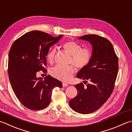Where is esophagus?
Returning a JSON list of instances; mask_svg holds the SVG:
<instances>
[{
  "instance_id": "1",
  "label": "esophagus",
  "mask_w": 132,
  "mask_h": 132,
  "mask_svg": "<svg viewBox=\"0 0 132 132\" xmlns=\"http://www.w3.org/2000/svg\"><path fill=\"white\" fill-rule=\"evenodd\" d=\"M68 85V84H67V83H65V82H63V87H67V86Z\"/></svg>"
}]
</instances>
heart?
<instances>
[{"instance_id":"1","label":"heart","mask_w":132,"mask_h":132,"mask_svg":"<svg viewBox=\"0 0 132 132\" xmlns=\"http://www.w3.org/2000/svg\"><path fill=\"white\" fill-rule=\"evenodd\" d=\"M63 50L71 57L69 64H73L68 67L56 65L51 70V76L63 81H68L76 72L74 65L79 69H82L87 66L92 57V52L88 48H81V45L74 41H68L62 45ZM56 51L55 48L51 50L47 55V60L52 64L55 60Z\"/></svg>"}]
</instances>
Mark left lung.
<instances>
[{"mask_svg": "<svg viewBox=\"0 0 132 132\" xmlns=\"http://www.w3.org/2000/svg\"><path fill=\"white\" fill-rule=\"evenodd\" d=\"M79 39L87 40L92 45L89 63L80 69L79 79L85 80L75 86L77 95L69 101L72 109L79 113L89 114L96 111L105 103L114 88L119 70V60L112 43L97 35H87Z\"/></svg>", "mask_w": 132, "mask_h": 132, "instance_id": "left-lung-1", "label": "left lung"}]
</instances>
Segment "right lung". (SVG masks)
I'll return each mask as SVG.
<instances>
[{
    "label": "right lung",
    "mask_w": 132,
    "mask_h": 132,
    "mask_svg": "<svg viewBox=\"0 0 132 132\" xmlns=\"http://www.w3.org/2000/svg\"><path fill=\"white\" fill-rule=\"evenodd\" d=\"M63 35L53 37L47 33L33 31L13 42L9 52L8 73L13 92L25 107L39 111L50 103L53 89L62 83L49 75L44 80L37 78V72L47 71L46 56L50 47Z\"/></svg>",
    "instance_id": "right-lung-1"
}]
</instances>
